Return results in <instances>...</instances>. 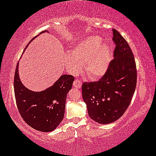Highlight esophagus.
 <instances>
[{
	"instance_id": "esophagus-1",
	"label": "esophagus",
	"mask_w": 156,
	"mask_h": 156,
	"mask_svg": "<svg viewBox=\"0 0 156 156\" xmlns=\"http://www.w3.org/2000/svg\"><path fill=\"white\" fill-rule=\"evenodd\" d=\"M81 81L80 80H75V81L73 82V86L76 88H80L81 87Z\"/></svg>"
}]
</instances>
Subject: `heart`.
<instances>
[{
  "mask_svg": "<svg viewBox=\"0 0 156 156\" xmlns=\"http://www.w3.org/2000/svg\"><path fill=\"white\" fill-rule=\"evenodd\" d=\"M103 39L99 37L86 38L77 43L70 54L66 55L65 62L71 72L76 73L85 65V71L91 80L103 76L111 62V50L108 44L101 45Z\"/></svg>",
  "mask_w": 156,
  "mask_h": 156,
  "instance_id": "1",
  "label": "heart"
}]
</instances>
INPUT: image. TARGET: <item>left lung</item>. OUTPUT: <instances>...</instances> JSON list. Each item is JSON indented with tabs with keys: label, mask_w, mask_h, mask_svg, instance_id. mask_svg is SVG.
<instances>
[{
	"label": "left lung",
	"mask_w": 156,
	"mask_h": 156,
	"mask_svg": "<svg viewBox=\"0 0 156 156\" xmlns=\"http://www.w3.org/2000/svg\"><path fill=\"white\" fill-rule=\"evenodd\" d=\"M113 34L116 46L108 70L98 81L84 82L81 87L88 115L102 124L112 123L123 115L137 83L136 64L131 49L119 32L113 29Z\"/></svg>",
	"instance_id": "left-lung-1"
}]
</instances>
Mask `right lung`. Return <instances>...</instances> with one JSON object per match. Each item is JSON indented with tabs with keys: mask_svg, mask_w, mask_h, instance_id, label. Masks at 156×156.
Listing matches in <instances>:
<instances>
[{
	"mask_svg": "<svg viewBox=\"0 0 156 156\" xmlns=\"http://www.w3.org/2000/svg\"><path fill=\"white\" fill-rule=\"evenodd\" d=\"M46 32L48 31L45 30L40 34ZM74 80L73 76L63 75L45 90H30L20 81L18 63L14 80V94L17 108L23 120L32 128L39 131H54L64 117L66 97L72 88Z\"/></svg>",
	"mask_w": 156,
	"mask_h": 156,
	"instance_id": "1",
	"label": "right lung"
}]
</instances>
